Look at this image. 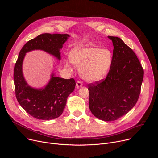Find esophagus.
I'll list each match as a JSON object with an SVG mask.
<instances>
[{"label":"esophagus","mask_w":158,"mask_h":158,"mask_svg":"<svg viewBox=\"0 0 158 158\" xmlns=\"http://www.w3.org/2000/svg\"><path fill=\"white\" fill-rule=\"evenodd\" d=\"M82 86V83L81 81H77V82H76V87L77 89H79V87H81Z\"/></svg>","instance_id":"obj_1"}]
</instances>
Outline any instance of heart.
I'll return each instance as SVG.
<instances>
[{
  "instance_id": "1",
  "label": "heart",
  "mask_w": 158,
  "mask_h": 158,
  "mask_svg": "<svg viewBox=\"0 0 158 158\" xmlns=\"http://www.w3.org/2000/svg\"><path fill=\"white\" fill-rule=\"evenodd\" d=\"M70 60L79 67V74L85 81L95 82L103 79L108 73L112 60L111 52L107 49H100L86 45L72 49ZM67 69H71L68 60H64Z\"/></svg>"
}]
</instances>
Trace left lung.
I'll return each instance as SVG.
<instances>
[{"instance_id":"8db88e82","label":"left lung","mask_w":158,"mask_h":158,"mask_svg":"<svg viewBox=\"0 0 158 158\" xmlns=\"http://www.w3.org/2000/svg\"><path fill=\"white\" fill-rule=\"evenodd\" d=\"M113 44L110 70L101 82L89 84V107L93 114L104 121H115L136 104L144 71L134 51L118 37L108 36Z\"/></svg>"}]
</instances>
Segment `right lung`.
Instances as JSON below:
<instances>
[{"label":"right lung","instance_id":"1","mask_svg":"<svg viewBox=\"0 0 158 158\" xmlns=\"http://www.w3.org/2000/svg\"><path fill=\"white\" fill-rule=\"evenodd\" d=\"M70 37L68 34H42L28 41L20 50L14 66V81L16 98L28 114L42 120L59 117L65 107L67 97L74 91V79H65L51 74L49 82L42 88H34L26 82L22 64L26 53L41 50L60 60V50Z\"/></svg>","mask_w":158,"mask_h":158}]
</instances>
